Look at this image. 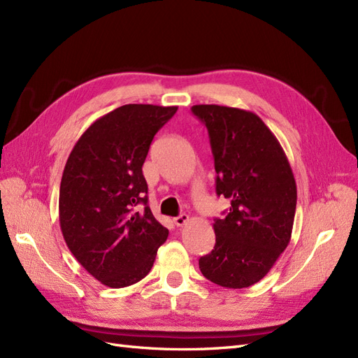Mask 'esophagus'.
Wrapping results in <instances>:
<instances>
[{
	"mask_svg": "<svg viewBox=\"0 0 358 358\" xmlns=\"http://www.w3.org/2000/svg\"><path fill=\"white\" fill-rule=\"evenodd\" d=\"M189 221V216L187 215V213H182V215H179V216H176L175 220H173V222H175L178 227H182V225H185L187 222Z\"/></svg>",
	"mask_w": 358,
	"mask_h": 358,
	"instance_id": "obj_1",
	"label": "esophagus"
}]
</instances>
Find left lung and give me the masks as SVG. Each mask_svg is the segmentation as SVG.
<instances>
[{
	"mask_svg": "<svg viewBox=\"0 0 358 358\" xmlns=\"http://www.w3.org/2000/svg\"><path fill=\"white\" fill-rule=\"evenodd\" d=\"M192 113L208 128L215 159L216 194L231 201L215 218L216 242L200 257L201 273L225 288L262 280L289 243L297 187L278 138L252 112L197 104Z\"/></svg>",
	"mask_w": 358,
	"mask_h": 358,
	"instance_id": "obj_1",
	"label": "left lung"
}]
</instances>
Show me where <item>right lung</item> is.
<instances>
[{
  "mask_svg": "<svg viewBox=\"0 0 358 358\" xmlns=\"http://www.w3.org/2000/svg\"><path fill=\"white\" fill-rule=\"evenodd\" d=\"M176 110L154 104L117 107L80 136L64 169V241L86 272L110 288L142 280L169 236L148 206L142 167L154 136Z\"/></svg>",
  "mask_w": 358,
  "mask_h": 358,
  "instance_id": "obj_1",
  "label": "right lung"
}]
</instances>
